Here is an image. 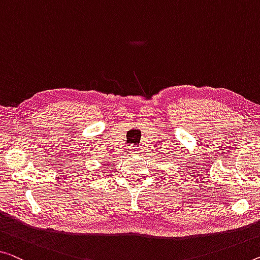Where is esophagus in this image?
Masks as SVG:
<instances>
[{
  "mask_svg": "<svg viewBox=\"0 0 260 260\" xmlns=\"http://www.w3.org/2000/svg\"><path fill=\"white\" fill-rule=\"evenodd\" d=\"M131 153L133 154L139 153V147H133V149H131Z\"/></svg>",
  "mask_w": 260,
  "mask_h": 260,
  "instance_id": "1",
  "label": "esophagus"
}]
</instances>
